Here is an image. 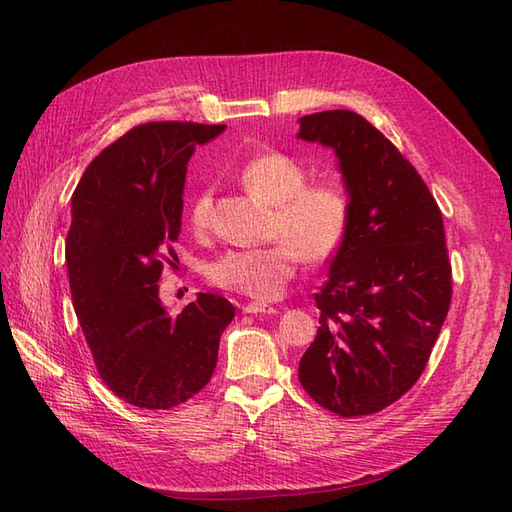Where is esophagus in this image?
<instances>
[{
    "mask_svg": "<svg viewBox=\"0 0 512 512\" xmlns=\"http://www.w3.org/2000/svg\"><path fill=\"white\" fill-rule=\"evenodd\" d=\"M243 312H245V314H275L277 309H275L273 305H267V303L252 301V303H245V305H243Z\"/></svg>",
    "mask_w": 512,
    "mask_h": 512,
    "instance_id": "1",
    "label": "esophagus"
}]
</instances>
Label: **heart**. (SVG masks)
Returning a JSON list of instances; mask_svg holds the SVG:
<instances>
[{
    "label": "heart",
    "instance_id": "1",
    "mask_svg": "<svg viewBox=\"0 0 512 512\" xmlns=\"http://www.w3.org/2000/svg\"><path fill=\"white\" fill-rule=\"evenodd\" d=\"M307 168L284 151H265L247 160L239 181L252 196L273 207L271 237L262 247H241L213 258L207 280L252 299H275L286 290L299 262L324 265L337 256L352 224V200L335 181L307 183ZM213 192L200 190L190 205V226L211 224Z\"/></svg>",
    "mask_w": 512,
    "mask_h": 512
}]
</instances>
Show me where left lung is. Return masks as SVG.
<instances>
[{"label":"left lung","mask_w":512,"mask_h":512,"mask_svg":"<svg viewBox=\"0 0 512 512\" xmlns=\"http://www.w3.org/2000/svg\"><path fill=\"white\" fill-rule=\"evenodd\" d=\"M299 136L335 149L352 200L348 237L314 297L320 327L299 380L337 416L376 414L421 378L451 307L442 211L416 168L365 117L305 115Z\"/></svg>","instance_id":"obj_1"}]
</instances>
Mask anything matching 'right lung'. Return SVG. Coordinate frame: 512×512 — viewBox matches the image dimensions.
<instances>
[{
  "instance_id": "add662e5",
  "label": "right lung",
  "mask_w": 512,
  "mask_h": 512,
  "mask_svg": "<svg viewBox=\"0 0 512 512\" xmlns=\"http://www.w3.org/2000/svg\"><path fill=\"white\" fill-rule=\"evenodd\" d=\"M224 128L134 126L87 166L72 194L66 260L76 318L98 376L136 408L170 410L205 389L235 318L232 303L211 292L177 318L158 297L164 267L177 260L188 160Z\"/></svg>"
}]
</instances>
